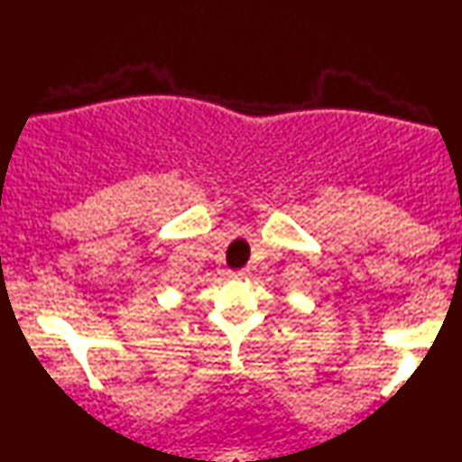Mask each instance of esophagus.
Listing matches in <instances>:
<instances>
[{"mask_svg": "<svg viewBox=\"0 0 462 462\" xmlns=\"http://www.w3.org/2000/svg\"><path fill=\"white\" fill-rule=\"evenodd\" d=\"M248 276H250V270H248V268L234 272V278H236V280H244V278H248Z\"/></svg>", "mask_w": 462, "mask_h": 462, "instance_id": "obj_1", "label": "esophagus"}]
</instances>
